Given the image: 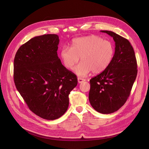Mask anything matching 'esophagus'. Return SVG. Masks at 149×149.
<instances>
[{"instance_id": "esophagus-1", "label": "esophagus", "mask_w": 149, "mask_h": 149, "mask_svg": "<svg viewBox=\"0 0 149 149\" xmlns=\"http://www.w3.org/2000/svg\"><path fill=\"white\" fill-rule=\"evenodd\" d=\"M86 81V79H84V78H79V77L78 78V82L79 83H81V82H84V81Z\"/></svg>"}]
</instances>
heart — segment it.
Returning <instances> with one entry per match:
<instances>
[{"label": "heart", "mask_w": 149, "mask_h": 149, "mask_svg": "<svg viewBox=\"0 0 149 149\" xmlns=\"http://www.w3.org/2000/svg\"><path fill=\"white\" fill-rule=\"evenodd\" d=\"M114 47L112 42L96 35H90L75 38L71 48L63 47L61 57L63 65L70 70L74 69L80 77H85L91 71L100 74L107 69L111 63L114 55Z\"/></svg>", "instance_id": "b5f03b06"}]
</instances>
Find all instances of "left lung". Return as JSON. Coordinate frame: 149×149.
<instances>
[{"label":"left lung","instance_id":"left-lung-1","mask_svg":"<svg viewBox=\"0 0 149 149\" xmlns=\"http://www.w3.org/2000/svg\"><path fill=\"white\" fill-rule=\"evenodd\" d=\"M113 38L115 53L109 67L90 80L89 101L102 114L113 113L129 98L137 74L134 49L127 39L109 31H101Z\"/></svg>","mask_w":149,"mask_h":149}]
</instances>
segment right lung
<instances>
[{
  "label": "right lung",
  "mask_w": 149,
  "mask_h": 149,
  "mask_svg": "<svg viewBox=\"0 0 149 149\" xmlns=\"http://www.w3.org/2000/svg\"><path fill=\"white\" fill-rule=\"evenodd\" d=\"M59 42L55 34L34 37L20 46L14 59L16 89L30 110L49 120L67 111L68 95L78 83L76 75L58 56Z\"/></svg>",
  "instance_id": "obj_1"
}]
</instances>
